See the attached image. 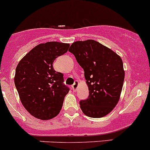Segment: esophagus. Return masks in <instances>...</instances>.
I'll list each match as a JSON object with an SVG mask.
<instances>
[{
  "instance_id": "1",
  "label": "esophagus",
  "mask_w": 150,
  "mask_h": 150,
  "mask_svg": "<svg viewBox=\"0 0 150 150\" xmlns=\"http://www.w3.org/2000/svg\"><path fill=\"white\" fill-rule=\"evenodd\" d=\"M78 85H79V81L76 80V81H74V84L72 85V89H73L74 91L76 90L77 87H78Z\"/></svg>"
}]
</instances>
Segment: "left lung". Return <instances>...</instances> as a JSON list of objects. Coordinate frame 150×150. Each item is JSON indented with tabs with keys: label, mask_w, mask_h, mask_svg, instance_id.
Instances as JSON below:
<instances>
[{
	"label": "left lung",
	"mask_w": 150,
	"mask_h": 150,
	"mask_svg": "<svg viewBox=\"0 0 150 150\" xmlns=\"http://www.w3.org/2000/svg\"><path fill=\"white\" fill-rule=\"evenodd\" d=\"M69 51L84 69L89 88L86 100L79 102L81 110L91 118H102L118 103L125 72L121 57L93 40L72 43Z\"/></svg>",
	"instance_id": "1"
}]
</instances>
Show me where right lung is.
Segmentation results:
<instances>
[{
    "label": "right lung",
    "mask_w": 150,
    "mask_h": 150,
    "mask_svg": "<svg viewBox=\"0 0 150 150\" xmlns=\"http://www.w3.org/2000/svg\"><path fill=\"white\" fill-rule=\"evenodd\" d=\"M69 46L58 42L42 43L32 48L16 66L14 83L20 100L38 119L56 116L69 92L64 84V74L52 67L55 58L66 53Z\"/></svg>",
    "instance_id": "obj_1"
}]
</instances>
